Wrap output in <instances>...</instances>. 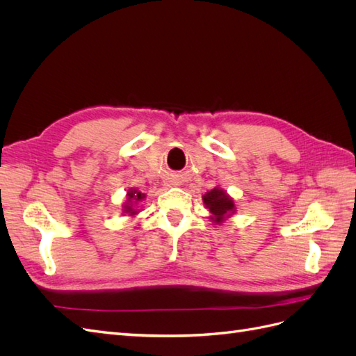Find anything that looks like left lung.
<instances>
[{
  "label": "left lung",
  "instance_id": "obj_1",
  "mask_svg": "<svg viewBox=\"0 0 356 356\" xmlns=\"http://www.w3.org/2000/svg\"><path fill=\"white\" fill-rule=\"evenodd\" d=\"M203 203L213 215V221L222 222L229 213L234 211L233 200L220 188H213L203 196Z\"/></svg>",
  "mask_w": 356,
  "mask_h": 356
}]
</instances>
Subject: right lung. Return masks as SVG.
Wrapping results in <instances>:
<instances>
[{"instance_id":"right-lung-1","label":"right lung","mask_w":356,"mask_h":356,"mask_svg":"<svg viewBox=\"0 0 356 356\" xmlns=\"http://www.w3.org/2000/svg\"><path fill=\"white\" fill-rule=\"evenodd\" d=\"M129 202H132V200H141V199H144V195H143V193L141 191H136V190H132V191H129ZM126 212H129V213H131V215H134L135 213V211L131 208V207H127V204H126Z\"/></svg>"}]
</instances>
